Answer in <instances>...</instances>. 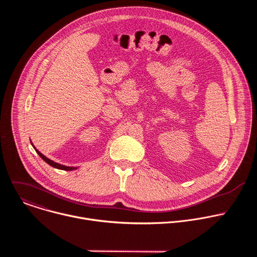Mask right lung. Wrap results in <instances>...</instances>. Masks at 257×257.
<instances>
[{
	"instance_id": "1",
	"label": "right lung",
	"mask_w": 257,
	"mask_h": 257,
	"mask_svg": "<svg viewBox=\"0 0 257 257\" xmlns=\"http://www.w3.org/2000/svg\"><path fill=\"white\" fill-rule=\"evenodd\" d=\"M30 143H31V145L33 146V149L35 150V152L38 153V155L47 163V164H49L50 166H52V167H54V168H56V169H59V170H64V171H73V170H76L77 169V167H68V166H64V165H61V164H58V163H56V162H54V161H52V160H50L49 158H47L46 156H44L41 152H39L38 150H36V148L35 146L32 144V142L30 141Z\"/></svg>"
}]
</instances>
